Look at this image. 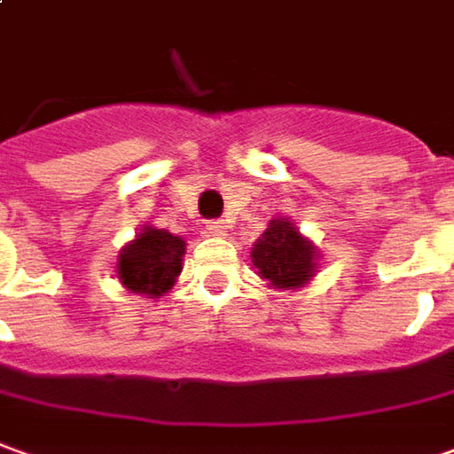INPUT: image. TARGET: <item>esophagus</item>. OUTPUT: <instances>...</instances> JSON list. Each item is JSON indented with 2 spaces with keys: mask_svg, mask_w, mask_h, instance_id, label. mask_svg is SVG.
I'll return each instance as SVG.
<instances>
[{
  "mask_svg": "<svg viewBox=\"0 0 454 454\" xmlns=\"http://www.w3.org/2000/svg\"><path fill=\"white\" fill-rule=\"evenodd\" d=\"M206 233H208V236H214V239H223V236H226V226H223V221H208Z\"/></svg>",
  "mask_w": 454,
  "mask_h": 454,
  "instance_id": "1",
  "label": "esophagus"
}]
</instances>
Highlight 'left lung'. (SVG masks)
I'll return each mask as SVG.
<instances>
[{"instance_id": "8db88e82", "label": "left lung", "mask_w": 454, "mask_h": 454, "mask_svg": "<svg viewBox=\"0 0 454 454\" xmlns=\"http://www.w3.org/2000/svg\"><path fill=\"white\" fill-rule=\"evenodd\" d=\"M251 258L258 276L283 291L303 288L317 268L316 246L303 239L288 218L268 223L266 233L253 243Z\"/></svg>"}]
</instances>
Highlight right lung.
<instances>
[{
    "label": "right lung",
    "mask_w": 454,
    "mask_h": 454,
    "mask_svg": "<svg viewBox=\"0 0 454 454\" xmlns=\"http://www.w3.org/2000/svg\"><path fill=\"white\" fill-rule=\"evenodd\" d=\"M186 240L161 228H144L129 246H123L116 261V273L123 288L159 298L176 283Z\"/></svg>",
    "instance_id": "right-lung-1"
}]
</instances>
